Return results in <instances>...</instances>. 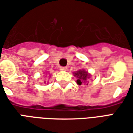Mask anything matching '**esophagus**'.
<instances>
[{"label":"esophagus","instance_id":"34e87169","mask_svg":"<svg viewBox=\"0 0 133 133\" xmlns=\"http://www.w3.org/2000/svg\"><path fill=\"white\" fill-rule=\"evenodd\" d=\"M60 70H63V71H66L68 68H67V67H61L60 68Z\"/></svg>","mask_w":133,"mask_h":133}]
</instances>
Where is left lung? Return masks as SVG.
<instances>
[{"label":"left lung","mask_w":133,"mask_h":133,"mask_svg":"<svg viewBox=\"0 0 133 133\" xmlns=\"http://www.w3.org/2000/svg\"><path fill=\"white\" fill-rule=\"evenodd\" d=\"M74 75H75L76 78H78L77 80V83L78 85H82L83 83H85L86 82L87 78H89V74L88 73V72H85V70H78V72H76L75 73H74Z\"/></svg>","instance_id":"1"}]
</instances>
